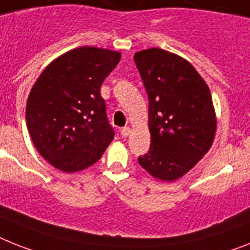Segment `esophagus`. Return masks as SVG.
<instances>
[{"mask_svg": "<svg viewBox=\"0 0 250 250\" xmlns=\"http://www.w3.org/2000/svg\"><path fill=\"white\" fill-rule=\"evenodd\" d=\"M121 135H122V137H128V136L131 135V128H129V127H125V128H122Z\"/></svg>", "mask_w": 250, "mask_h": 250, "instance_id": "34e87169", "label": "esophagus"}]
</instances>
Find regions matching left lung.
<instances>
[{"label": "left lung", "instance_id": "left-lung-1", "mask_svg": "<svg viewBox=\"0 0 250 250\" xmlns=\"http://www.w3.org/2000/svg\"><path fill=\"white\" fill-rule=\"evenodd\" d=\"M148 95L151 145L138 164L163 182L182 178L207 154L216 133L212 96L196 68L160 48L135 53Z\"/></svg>", "mask_w": 250, "mask_h": 250}]
</instances>
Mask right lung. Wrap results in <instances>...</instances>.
Wrapping results in <instances>:
<instances>
[{"label":"right lung","mask_w":250,"mask_h":250,"mask_svg":"<svg viewBox=\"0 0 250 250\" xmlns=\"http://www.w3.org/2000/svg\"><path fill=\"white\" fill-rule=\"evenodd\" d=\"M121 53L81 47L50 62L26 103V125L38 152L54 167L75 173L99 160L114 138L100 87Z\"/></svg>","instance_id":"obj_1"}]
</instances>
